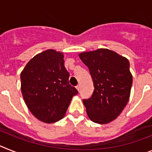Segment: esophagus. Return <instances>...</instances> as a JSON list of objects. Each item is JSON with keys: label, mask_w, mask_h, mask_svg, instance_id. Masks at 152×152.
I'll return each instance as SVG.
<instances>
[{"label": "esophagus", "mask_w": 152, "mask_h": 152, "mask_svg": "<svg viewBox=\"0 0 152 152\" xmlns=\"http://www.w3.org/2000/svg\"><path fill=\"white\" fill-rule=\"evenodd\" d=\"M76 89H77V90L80 92V84H78V85L76 86Z\"/></svg>", "instance_id": "obj_1"}]
</instances>
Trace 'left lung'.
Returning a JSON list of instances; mask_svg holds the SVG:
<instances>
[{
    "instance_id": "obj_1",
    "label": "left lung",
    "mask_w": 152,
    "mask_h": 152,
    "mask_svg": "<svg viewBox=\"0 0 152 152\" xmlns=\"http://www.w3.org/2000/svg\"><path fill=\"white\" fill-rule=\"evenodd\" d=\"M79 56L89 68L95 88L91 98L83 99L87 115L93 122L109 123L121 114L130 97L129 61L108 49L81 53Z\"/></svg>"
}]
</instances>
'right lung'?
<instances>
[{
	"mask_svg": "<svg viewBox=\"0 0 152 152\" xmlns=\"http://www.w3.org/2000/svg\"><path fill=\"white\" fill-rule=\"evenodd\" d=\"M61 52L47 50L33 57L20 73L21 92L29 110L45 123L65 115L72 98L78 93L69 83V73Z\"/></svg>",
	"mask_w": 152,
	"mask_h": 152,
	"instance_id": "add662e5",
	"label": "right lung"
}]
</instances>
